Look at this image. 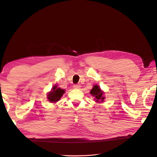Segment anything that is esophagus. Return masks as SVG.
Returning a JSON list of instances; mask_svg holds the SVG:
<instances>
[{
  "instance_id": "esophagus-1",
  "label": "esophagus",
  "mask_w": 157,
  "mask_h": 157,
  "mask_svg": "<svg viewBox=\"0 0 157 157\" xmlns=\"http://www.w3.org/2000/svg\"><path fill=\"white\" fill-rule=\"evenodd\" d=\"M73 88H74L75 89H79L81 88V86L79 84H75V85H73Z\"/></svg>"
}]
</instances>
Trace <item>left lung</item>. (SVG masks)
<instances>
[{
  "label": "left lung",
  "mask_w": 157,
  "mask_h": 157,
  "mask_svg": "<svg viewBox=\"0 0 157 157\" xmlns=\"http://www.w3.org/2000/svg\"><path fill=\"white\" fill-rule=\"evenodd\" d=\"M90 94L94 96L95 101L97 102H101L104 101L105 97L104 96V92L101 90L98 85H94L90 90Z\"/></svg>",
  "instance_id": "1"
}]
</instances>
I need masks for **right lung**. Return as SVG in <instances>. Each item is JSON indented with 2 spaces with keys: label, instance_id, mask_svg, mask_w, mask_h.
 <instances>
[{
  "label": "right lung",
  "instance_id": "obj_1",
  "mask_svg": "<svg viewBox=\"0 0 157 157\" xmlns=\"http://www.w3.org/2000/svg\"><path fill=\"white\" fill-rule=\"evenodd\" d=\"M64 93L65 90L57 88L56 86H54L51 91L48 93L47 98L51 102H56L59 101Z\"/></svg>",
  "mask_w": 157,
  "mask_h": 157
}]
</instances>
